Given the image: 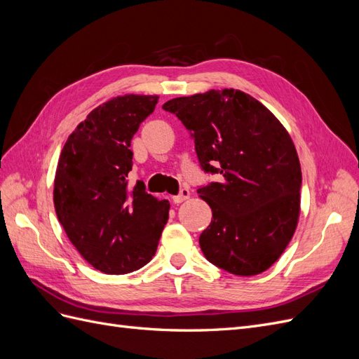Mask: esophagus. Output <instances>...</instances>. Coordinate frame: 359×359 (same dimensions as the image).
<instances>
[{
    "label": "esophagus",
    "mask_w": 359,
    "mask_h": 359,
    "mask_svg": "<svg viewBox=\"0 0 359 359\" xmlns=\"http://www.w3.org/2000/svg\"><path fill=\"white\" fill-rule=\"evenodd\" d=\"M190 198V190L189 189H181L180 190V193L177 194V196H173V203H181V202H184V201H187Z\"/></svg>",
    "instance_id": "34e87169"
}]
</instances>
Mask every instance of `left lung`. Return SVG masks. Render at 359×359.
Here are the masks:
<instances>
[{"label":"left lung","instance_id":"1","mask_svg":"<svg viewBox=\"0 0 359 359\" xmlns=\"http://www.w3.org/2000/svg\"><path fill=\"white\" fill-rule=\"evenodd\" d=\"M194 140L199 165L219 181L198 193L212 210L202 253L235 276L264 273L285 252L299 217L301 165L286 128L243 91L211 90L163 104Z\"/></svg>","mask_w":359,"mask_h":359}]
</instances>
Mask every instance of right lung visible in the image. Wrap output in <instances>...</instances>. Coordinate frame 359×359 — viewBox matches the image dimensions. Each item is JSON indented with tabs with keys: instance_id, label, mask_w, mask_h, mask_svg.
<instances>
[{
	"instance_id": "right-lung-1",
	"label": "right lung",
	"mask_w": 359,
	"mask_h": 359,
	"mask_svg": "<svg viewBox=\"0 0 359 359\" xmlns=\"http://www.w3.org/2000/svg\"><path fill=\"white\" fill-rule=\"evenodd\" d=\"M157 100L127 94L95 107L69 136L58 160V220L82 257L104 274L147 265L169 219V201L151 196L142 181L133 189L127 181L133 166L130 144Z\"/></svg>"
}]
</instances>
